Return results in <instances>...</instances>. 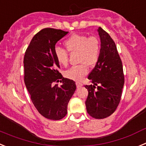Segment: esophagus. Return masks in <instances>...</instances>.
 Returning <instances> with one entry per match:
<instances>
[{
	"label": "esophagus",
	"instance_id": "obj_1",
	"mask_svg": "<svg viewBox=\"0 0 146 146\" xmlns=\"http://www.w3.org/2000/svg\"><path fill=\"white\" fill-rule=\"evenodd\" d=\"M76 86H77V88L81 87V86H83L82 84H81V83H80V82H76Z\"/></svg>",
	"mask_w": 146,
	"mask_h": 146
}]
</instances>
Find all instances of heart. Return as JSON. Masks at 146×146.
<instances>
[{
  "mask_svg": "<svg viewBox=\"0 0 146 146\" xmlns=\"http://www.w3.org/2000/svg\"><path fill=\"white\" fill-rule=\"evenodd\" d=\"M67 50L70 52H78V62L82 63L73 66L66 70L65 76L73 81H81L88 73L89 66H94L100 58L101 45L95 36L88 37L86 35L73 34L64 42ZM54 56L60 65L66 66L68 63V52L61 47L54 48Z\"/></svg>",
  "mask_w": 146,
  "mask_h": 146,
  "instance_id": "heart-1",
  "label": "heart"
}]
</instances>
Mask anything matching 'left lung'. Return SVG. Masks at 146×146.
Listing matches in <instances>:
<instances>
[{
    "mask_svg": "<svg viewBox=\"0 0 146 146\" xmlns=\"http://www.w3.org/2000/svg\"><path fill=\"white\" fill-rule=\"evenodd\" d=\"M101 43L100 58L88 78L93 85H86L87 113L94 119H105L116 110L124 84L122 62L113 40L101 27L98 30ZM95 86H98L95 90Z\"/></svg>",
    "mask_w": 146,
    "mask_h": 146,
    "instance_id": "8db88e82",
    "label": "left lung"
}]
</instances>
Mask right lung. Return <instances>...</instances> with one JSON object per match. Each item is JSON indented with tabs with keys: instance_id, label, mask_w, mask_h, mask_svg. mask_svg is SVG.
Returning a JSON list of instances; mask_svg holds the SVG:
<instances>
[{
	"instance_id": "right-lung-1",
	"label": "right lung",
	"mask_w": 146,
	"mask_h": 146,
	"mask_svg": "<svg viewBox=\"0 0 146 146\" xmlns=\"http://www.w3.org/2000/svg\"><path fill=\"white\" fill-rule=\"evenodd\" d=\"M68 32L44 28L34 35L25 54V84L35 108L44 117L60 120L76 91L75 81L64 78L54 56L57 42ZM60 81V87L54 83Z\"/></svg>"
}]
</instances>
